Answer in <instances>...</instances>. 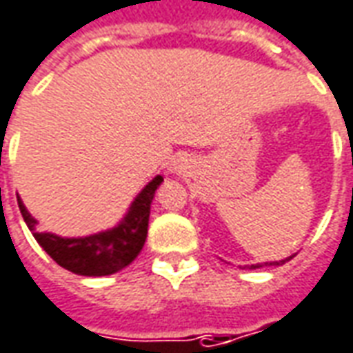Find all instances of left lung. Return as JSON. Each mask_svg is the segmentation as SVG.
Returning <instances> with one entry per match:
<instances>
[{
    "label": "left lung",
    "mask_w": 353,
    "mask_h": 353,
    "mask_svg": "<svg viewBox=\"0 0 353 353\" xmlns=\"http://www.w3.org/2000/svg\"><path fill=\"white\" fill-rule=\"evenodd\" d=\"M290 258H292V256H290ZM290 258H287V260H281V262H265V263H268V265H283V263L288 262ZM250 268H252V270H256V268H262V265H260V263H256V265H250Z\"/></svg>",
    "instance_id": "8db88e82"
}]
</instances>
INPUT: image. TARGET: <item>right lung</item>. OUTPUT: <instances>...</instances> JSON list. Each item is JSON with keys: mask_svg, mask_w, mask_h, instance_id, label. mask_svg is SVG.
<instances>
[{"mask_svg": "<svg viewBox=\"0 0 353 353\" xmlns=\"http://www.w3.org/2000/svg\"><path fill=\"white\" fill-rule=\"evenodd\" d=\"M162 181H164L162 176H157L137 194L128 216L122 219L118 228L82 239H63L53 233L34 231L36 219L24 208L21 199L17 201L26 225L30 228V231H34V239L61 268L72 271L76 275L101 277L124 270L141 252L147 239L152 196Z\"/></svg>", "mask_w": 353, "mask_h": 353, "instance_id": "1", "label": "right lung"}]
</instances>
